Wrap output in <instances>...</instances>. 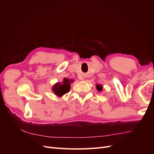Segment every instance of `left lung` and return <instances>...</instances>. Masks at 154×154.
I'll list each match as a JSON object with an SVG mask.
<instances>
[{"label": "left lung", "instance_id": "obj_1", "mask_svg": "<svg viewBox=\"0 0 154 154\" xmlns=\"http://www.w3.org/2000/svg\"><path fill=\"white\" fill-rule=\"evenodd\" d=\"M96 88H97V90L98 91H102V86L101 85H96Z\"/></svg>", "mask_w": 154, "mask_h": 154}]
</instances>
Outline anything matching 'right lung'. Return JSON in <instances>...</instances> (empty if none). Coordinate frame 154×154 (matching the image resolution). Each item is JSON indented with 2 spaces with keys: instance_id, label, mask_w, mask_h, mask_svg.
Listing matches in <instances>:
<instances>
[{
  "instance_id": "1",
  "label": "right lung",
  "mask_w": 154,
  "mask_h": 154,
  "mask_svg": "<svg viewBox=\"0 0 154 154\" xmlns=\"http://www.w3.org/2000/svg\"><path fill=\"white\" fill-rule=\"evenodd\" d=\"M72 80H69V79L64 78L63 82L62 84L60 83H57L53 87V91L58 96H62L63 94H66V93L69 92L70 87H71V82H72Z\"/></svg>"
}]
</instances>
